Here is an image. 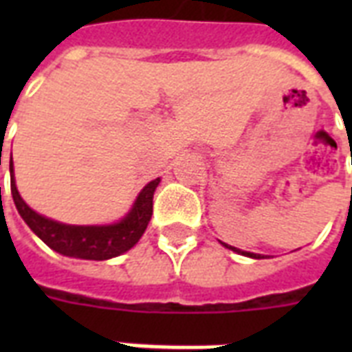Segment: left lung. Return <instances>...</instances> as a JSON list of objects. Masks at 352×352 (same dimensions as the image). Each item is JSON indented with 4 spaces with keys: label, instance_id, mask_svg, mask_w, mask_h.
I'll list each match as a JSON object with an SVG mask.
<instances>
[{
    "label": "left lung",
    "instance_id": "left-lung-1",
    "mask_svg": "<svg viewBox=\"0 0 352 352\" xmlns=\"http://www.w3.org/2000/svg\"><path fill=\"white\" fill-rule=\"evenodd\" d=\"M221 245H223V246H226V248H230V250L237 252V254H241V256L252 257V259H263V257H261V254H254V252H245V250H239V248H235V246L226 245V243H223V241H221Z\"/></svg>",
    "mask_w": 352,
    "mask_h": 352
}]
</instances>
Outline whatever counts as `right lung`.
I'll return each mask as SVG.
<instances>
[{
    "label": "right lung",
    "instance_id": "obj_1",
    "mask_svg": "<svg viewBox=\"0 0 352 352\" xmlns=\"http://www.w3.org/2000/svg\"><path fill=\"white\" fill-rule=\"evenodd\" d=\"M160 179L148 182L135 199L131 210L111 225H65L38 214L25 203L16 188L12 155H10V190L18 214L49 248L76 259L106 261L131 250L148 228L153 214V193Z\"/></svg>",
    "mask_w": 352,
    "mask_h": 352
}]
</instances>
